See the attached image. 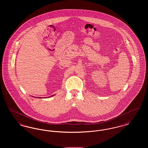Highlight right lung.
<instances>
[{"label": "right lung", "instance_id": "1", "mask_svg": "<svg viewBox=\"0 0 148 148\" xmlns=\"http://www.w3.org/2000/svg\"><path fill=\"white\" fill-rule=\"evenodd\" d=\"M54 95H51V96H50V97H48V98H50V97H52V96H54ZM34 98H35V97H34ZM41 98V97H40V98Z\"/></svg>", "mask_w": 148, "mask_h": 148}]
</instances>
